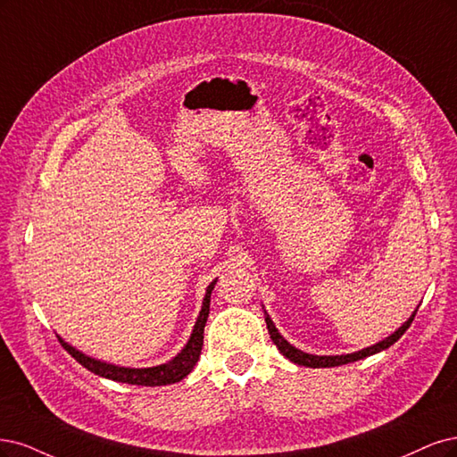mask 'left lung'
Wrapping results in <instances>:
<instances>
[{
  "label": "left lung",
  "mask_w": 457,
  "mask_h": 457,
  "mask_svg": "<svg viewBox=\"0 0 457 457\" xmlns=\"http://www.w3.org/2000/svg\"><path fill=\"white\" fill-rule=\"evenodd\" d=\"M416 313H418V309H416L414 313H411V317L404 322V325H403L399 330H395L389 337H386V340L378 342L376 345H370V347L355 351V353H347V355H309V353H303V351L296 349L294 345H290V344L285 340V337H283L281 334H278V330L275 328L273 320L270 319L268 312H266V309H263V315H266V325H268L270 336H271L273 344L277 345V349L281 351L283 355H285L288 361H292L294 364L307 366V368H332V366H342V364H347V362H355V361H361V359H364V357L376 355V353L391 347L396 340H399V337H401V336L408 330V327L411 325V320H414Z\"/></svg>",
  "instance_id": "obj_1"
}]
</instances>
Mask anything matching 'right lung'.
Returning a JSON list of instances; mask_svg holds the SVG:
<instances>
[{"label": "right lung", "mask_w": 457, "mask_h": 457, "mask_svg": "<svg viewBox=\"0 0 457 457\" xmlns=\"http://www.w3.org/2000/svg\"><path fill=\"white\" fill-rule=\"evenodd\" d=\"M216 281H212L207 288V294L203 298V305L199 317L195 320L194 332H191L189 340L186 344V347L176 355L172 361L159 364V366H152V368H125V366H115V364H108L102 362L96 359H91L83 355L81 351H78L76 347H71L70 344H66L61 336H58V342L61 345L70 353V355L76 359L81 366H85L87 370H91L96 376L108 378L113 381H121V384H130V386H145V387H155V386H169V384H176V381L184 379L191 370H194L195 362L199 361L201 355V347H203V332H204V325H207L209 319V312H211V294L214 290Z\"/></svg>", "instance_id": "obj_1"}]
</instances>
